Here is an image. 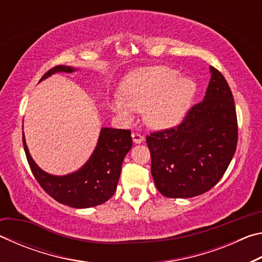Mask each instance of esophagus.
Segmentation results:
<instances>
[{
    "mask_svg": "<svg viewBox=\"0 0 262 262\" xmlns=\"http://www.w3.org/2000/svg\"><path fill=\"white\" fill-rule=\"evenodd\" d=\"M132 139H133V142H134L135 144H140L144 141V136L139 134V133H133Z\"/></svg>",
    "mask_w": 262,
    "mask_h": 262,
    "instance_id": "1",
    "label": "esophagus"
}]
</instances>
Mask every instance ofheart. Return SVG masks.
<instances>
[{
	"mask_svg": "<svg viewBox=\"0 0 262 262\" xmlns=\"http://www.w3.org/2000/svg\"><path fill=\"white\" fill-rule=\"evenodd\" d=\"M120 94L121 98L108 100V108L122 122L129 123L135 112H143L150 128L164 130L183 121L196 94V83L165 66H155L128 74Z\"/></svg>",
	"mask_w": 262,
	"mask_h": 262,
	"instance_id": "b5f03b06",
	"label": "heart"
}]
</instances>
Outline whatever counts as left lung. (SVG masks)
<instances>
[{
  "mask_svg": "<svg viewBox=\"0 0 262 262\" xmlns=\"http://www.w3.org/2000/svg\"><path fill=\"white\" fill-rule=\"evenodd\" d=\"M201 103L193 106L177 128L147 136L151 174L166 198L189 199L214 187L236 152V107L228 82L210 67Z\"/></svg>",
  "mask_w": 262,
  "mask_h": 262,
  "instance_id": "8db88e82",
  "label": "left lung"
}]
</instances>
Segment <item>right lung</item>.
Wrapping results in <instances>:
<instances>
[{
	"instance_id": "add662e5",
	"label": "right lung",
	"mask_w": 262,
	"mask_h": 262,
	"mask_svg": "<svg viewBox=\"0 0 262 262\" xmlns=\"http://www.w3.org/2000/svg\"><path fill=\"white\" fill-rule=\"evenodd\" d=\"M76 68L56 66L43 75L40 82L56 73H74ZM23 144L29 165L34 178L47 194L62 205L72 208H91L112 198L123 158L129 151L133 141L130 130L101 127L94 152L82 167L64 176H54L37 165L30 155L23 133Z\"/></svg>"
}]
</instances>
